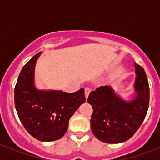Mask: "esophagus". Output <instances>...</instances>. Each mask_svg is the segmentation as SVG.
Listing matches in <instances>:
<instances>
[{"instance_id": "34e87169", "label": "esophagus", "mask_w": 160, "mask_h": 160, "mask_svg": "<svg viewBox=\"0 0 160 160\" xmlns=\"http://www.w3.org/2000/svg\"><path fill=\"white\" fill-rule=\"evenodd\" d=\"M90 88H89V87H86V88H85V94H86V98H88V96H89V94H90Z\"/></svg>"}]
</instances>
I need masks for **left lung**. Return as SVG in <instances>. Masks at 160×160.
I'll return each instance as SVG.
<instances>
[{"label":"left lung","instance_id":"8db88e82","mask_svg":"<svg viewBox=\"0 0 160 160\" xmlns=\"http://www.w3.org/2000/svg\"><path fill=\"white\" fill-rule=\"evenodd\" d=\"M134 98L126 101L110 86L90 92L88 102L93 107L90 128L94 136L107 143L125 142L135 135L146 117L150 90L148 78L142 66L135 63Z\"/></svg>","mask_w":160,"mask_h":160}]
</instances>
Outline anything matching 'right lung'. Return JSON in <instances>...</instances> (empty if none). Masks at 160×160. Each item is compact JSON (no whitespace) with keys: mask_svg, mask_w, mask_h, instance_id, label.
<instances>
[{"mask_svg":"<svg viewBox=\"0 0 160 160\" xmlns=\"http://www.w3.org/2000/svg\"><path fill=\"white\" fill-rule=\"evenodd\" d=\"M40 53L34 55L22 68L14 90V102L26 131L38 140L50 142L66 134L70 117L85 102L86 97L83 88L74 93L38 90L34 85V70Z\"/></svg>","mask_w":160,"mask_h":160,"instance_id":"right-lung-1","label":"right lung"}]
</instances>
